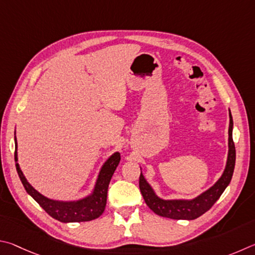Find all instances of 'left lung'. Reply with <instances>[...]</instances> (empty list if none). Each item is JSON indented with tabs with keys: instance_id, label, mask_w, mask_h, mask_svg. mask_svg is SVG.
<instances>
[{
	"instance_id": "left-lung-1",
	"label": "left lung",
	"mask_w": 255,
	"mask_h": 255,
	"mask_svg": "<svg viewBox=\"0 0 255 255\" xmlns=\"http://www.w3.org/2000/svg\"><path fill=\"white\" fill-rule=\"evenodd\" d=\"M233 131V119L230 112V128H229V158H227L226 168L215 185L207 191H205L198 197L191 200H163L160 199L153 190L145 181L143 175H140L139 187L142 196H143L145 204L148 205L151 211L157 215L172 218V220H195L211 209L217 199L221 197L223 191L231 182L232 176L235 167V145L232 136Z\"/></svg>"
}]
</instances>
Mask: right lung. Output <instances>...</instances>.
Instances as JSON below:
<instances>
[{
    "instance_id": "1",
    "label": "right lung",
    "mask_w": 255,
    "mask_h": 255,
    "mask_svg": "<svg viewBox=\"0 0 255 255\" xmlns=\"http://www.w3.org/2000/svg\"><path fill=\"white\" fill-rule=\"evenodd\" d=\"M16 144V139H15ZM14 159L17 161L16 157V148L14 152ZM121 160V155L119 152L114 153L112 157L104 163V166L101 169L98 179L96 181L95 189L94 193L89 197L78 200V202H56L47 197H44L40 193H38L28 181L22 173L19 164L16 166V171L20 179L23 184L24 188L31 197L46 211L49 215L55 218V220L62 223H73V222H88L95 218L100 217L104 212L106 206L107 198V189L111 181V178L113 176L116 167L119 166Z\"/></svg>"
}]
</instances>
